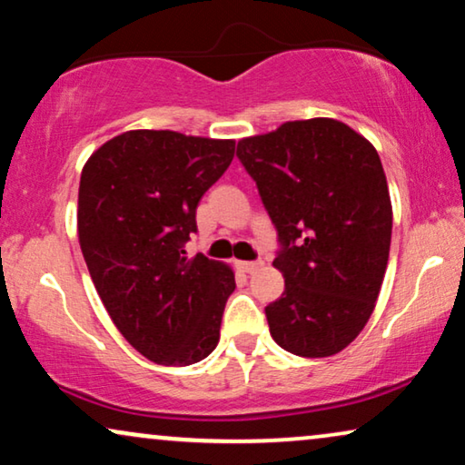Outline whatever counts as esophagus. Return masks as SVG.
<instances>
[{
  "label": "esophagus",
  "instance_id": "esophagus-1",
  "mask_svg": "<svg viewBox=\"0 0 465 465\" xmlns=\"http://www.w3.org/2000/svg\"><path fill=\"white\" fill-rule=\"evenodd\" d=\"M238 268L246 272V274H252V272L263 268V262H238Z\"/></svg>",
  "mask_w": 465,
  "mask_h": 465
}]
</instances>
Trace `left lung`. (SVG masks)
<instances>
[{"label": "left lung", "instance_id": "obj_1", "mask_svg": "<svg viewBox=\"0 0 465 465\" xmlns=\"http://www.w3.org/2000/svg\"><path fill=\"white\" fill-rule=\"evenodd\" d=\"M278 232L281 300L265 306L278 346L331 357L359 336L379 300L393 210L376 148L336 119L289 121L238 142Z\"/></svg>", "mask_w": 465, "mask_h": 465}]
</instances>
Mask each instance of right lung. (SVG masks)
<instances>
[{
  "instance_id": "add662e5",
  "label": "right lung",
  "mask_w": 465,
  "mask_h": 465,
  "mask_svg": "<svg viewBox=\"0 0 465 465\" xmlns=\"http://www.w3.org/2000/svg\"><path fill=\"white\" fill-rule=\"evenodd\" d=\"M233 153V140L134 129L80 174L78 240L93 284L123 338L159 366H191L219 344L233 270L183 246Z\"/></svg>"
}]
</instances>
